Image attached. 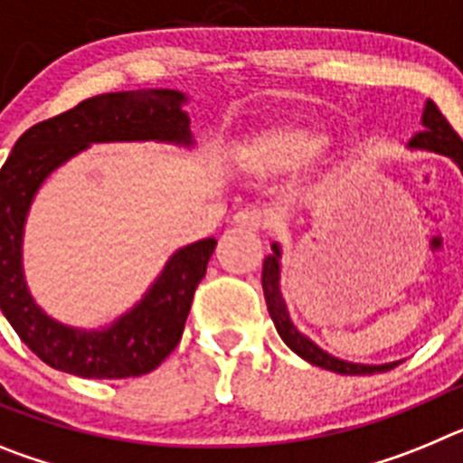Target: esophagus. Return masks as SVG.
<instances>
[{
    "instance_id": "1",
    "label": "esophagus",
    "mask_w": 463,
    "mask_h": 463,
    "mask_svg": "<svg viewBox=\"0 0 463 463\" xmlns=\"http://www.w3.org/2000/svg\"><path fill=\"white\" fill-rule=\"evenodd\" d=\"M234 224L243 229H250V232H257V229H264L269 224V215L260 208H243L234 215Z\"/></svg>"
}]
</instances>
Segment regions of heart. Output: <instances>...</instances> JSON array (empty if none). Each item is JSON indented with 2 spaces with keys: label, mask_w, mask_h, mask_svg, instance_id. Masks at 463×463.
I'll use <instances>...</instances> for the list:
<instances>
[{
  "label": "heart",
  "mask_w": 463,
  "mask_h": 463,
  "mask_svg": "<svg viewBox=\"0 0 463 463\" xmlns=\"http://www.w3.org/2000/svg\"><path fill=\"white\" fill-rule=\"evenodd\" d=\"M326 137L301 122H282L255 141L248 157L264 171H288L313 162L325 150Z\"/></svg>",
  "instance_id": "1"
}]
</instances>
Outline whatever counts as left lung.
<instances>
[{
    "label": "left lung",
    "mask_w": 463,
    "mask_h": 463,
    "mask_svg": "<svg viewBox=\"0 0 463 463\" xmlns=\"http://www.w3.org/2000/svg\"><path fill=\"white\" fill-rule=\"evenodd\" d=\"M422 132H417L411 138L408 148L412 150H429V153H439L449 157L461 169L463 174V141L459 134L449 127V122L445 120V116L439 110V106L433 104L431 99H427L422 110ZM271 255L264 257V269H261V288H264V298H267V308L271 315L273 325H276L278 334L285 341V345L297 353L298 357L306 359L313 366H320V369L334 371V373L343 375H371L380 373V371L394 369L399 362L390 364H354L345 362V359H338L334 354H329L326 350H322L320 345H315L306 334L294 326L292 317L288 313V304L282 298L280 292V245H271Z\"/></svg>",
    "instance_id": "obj_1"
}]
</instances>
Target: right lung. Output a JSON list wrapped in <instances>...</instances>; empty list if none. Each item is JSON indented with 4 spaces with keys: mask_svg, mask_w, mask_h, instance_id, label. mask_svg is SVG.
<instances>
[{
    "mask_svg": "<svg viewBox=\"0 0 463 463\" xmlns=\"http://www.w3.org/2000/svg\"><path fill=\"white\" fill-rule=\"evenodd\" d=\"M187 97L178 90L97 94L30 127L0 171V308L20 341L48 366L80 378H137L157 369L183 336L196 285L215 239L183 245L118 320L101 329L57 322L32 297L23 271V234L36 192L55 169L92 143L157 141L192 148Z\"/></svg>",
    "mask_w": 463,
    "mask_h": 463,
    "instance_id": "add662e5",
    "label": "right lung"
}]
</instances>
